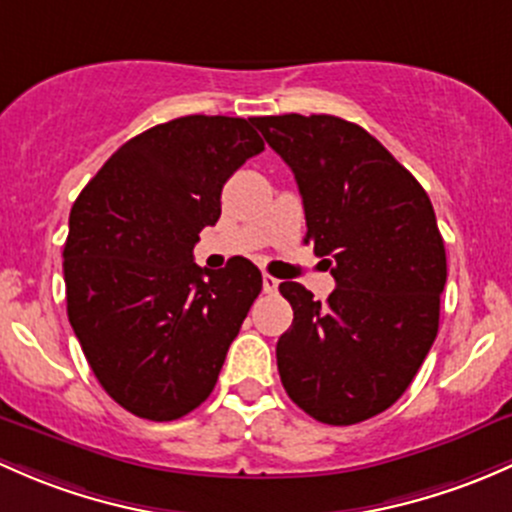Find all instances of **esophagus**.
<instances>
[{"label":"esophagus","mask_w":512,"mask_h":512,"mask_svg":"<svg viewBox=\"0 0 512 512\" xmlns=\"http://www.w3.org/2000/svg\"><path fill=\"white\" fill-rule=\"evenodd\" d=\"M262 287H265L267 294H274L279 287V279H274L272 274H262Z\"/></svg>","instance_id":"34e87169"}]
</instances>
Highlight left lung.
Listing matches in <instances>:
<instances>
[{"label": "left lung", "mask_w": 512, "mask_h": 512, "mask_svg": "<svg viewBox=\"0 0 512 512\" xmlns=\"http://www.w3.org/2000/svg\"><path fill=\"white\" fill-rule=\"evenodd\" d=\"M287 161L306 245L326 257V304L282 282L294 321L277 341L284 390L309 417L348 427L395 405L439 331L446 252L432 201L363 127L333 115L255 117Z\"/></svg>", "instance_id": "1"}]
</instances>
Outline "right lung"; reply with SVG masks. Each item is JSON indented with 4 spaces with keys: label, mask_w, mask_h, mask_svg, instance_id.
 <instances>
[{
    "label": "right lung",
    "mask_w": 512,
    "mask_h": 512,
    "mask_svg": "<svg viewBox=\"0 0 512 512\" xmlns=\"http://www.w3.org/2000/svg\"><path fill=\"white\" fill-rule=\"evenodd\" d=\"M265 149L242 117L188 115L122 144L80 191L63 247L68 321L107 395L171 422L211 395L262 274L213 272L193 245L220 218L225 181Z\"/></svg>",
    "instance_id": "add662e5"
}]
</instances>
